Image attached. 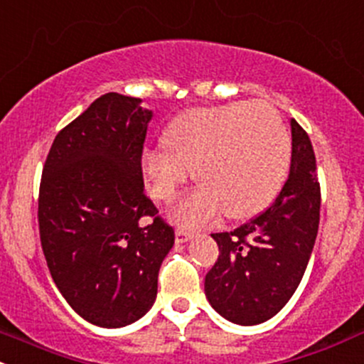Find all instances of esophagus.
<instances>
[{
	"label": "esophagus",
	"mask_w": 364,
	"mask_h": 364,
	"mask_svg": "<svg viewBox=\"0 0 364 364\" xmlns=\"http://www.w3.org/2000/svg\"><path fill=\"white\" fill-rule=\"evenodd\" d=\"M193 238V233L187 230H182V228H178L177 231H175V242L177 243H186L189 242V240Z\"/></svg>",
	"instance_id": "1"
}]
</instances>
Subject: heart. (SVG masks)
Instances as JSON below:
<instances>
[{
    "mask_svg": "<svg viewBox=\"0 0 364 364\" xmlns=\"http://www.w3.org/2000/svg\"><path fill=\"white\" fill-rule=\"evenodd\" d=\"M164 144L168 149L144 152L141 171L151 196L171 201L194 170L201 186L170 212L182 226H205L223 212L231 220L257 215L275 200L289 170V133L266 103L189 110L168 126Z\"/></svg>",
    "mask_w": 364,
    "mask_h": 364,
    "instance_id": "obj_1",
    "label": "heart"
}]
</instances>
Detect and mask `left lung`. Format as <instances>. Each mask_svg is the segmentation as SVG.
<instances>
[{
	"mask_svg": "<svg viewBox=\"0 0 364 364\" xmlns=\"http://www.w3.org/2000/svg\"><path fill=\"white\" fill-rule=\"evenodd\" d=\"M289 177L272 207L231 233H213L219 257L205 277L217 314L240 326L272 319L303 279L319 230L321 187L309 134L291 119Z\"/></svg>",
	"mask_w": 364,
	"mask_h": 364,
	"instance_id": "left-lung-1",
	"label": "left lung"
}]
</instances>
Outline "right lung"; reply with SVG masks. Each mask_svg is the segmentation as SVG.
Instances as JSON below:
<instances>
[{"label": "right lung", "instance_id": "obj_1", "mask_svg": "<svg viewBox=\"0 0 364 364\" xmlns=\"http://www.w3.org/2000/svg\"><path fill=\"white\" fill-rule=\"evenodd\" d=\"M152 117L140 98L108 92L59 131L45 161V259L71 309L100 328H124L151 310L175 242L144 191L141 151ZM144 216L153 223L144 227Z\"/></svg>", "mask_w": 364, "mask_h": 364}]
</instances>
